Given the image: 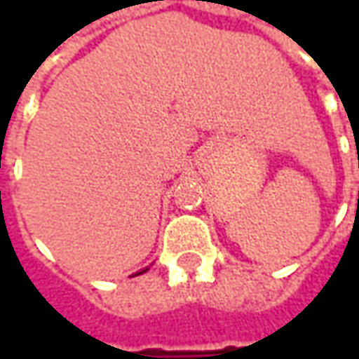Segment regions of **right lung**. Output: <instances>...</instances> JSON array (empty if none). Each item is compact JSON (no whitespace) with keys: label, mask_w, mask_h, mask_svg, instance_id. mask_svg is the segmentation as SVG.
Listing matches in <instances>:
<instances>
[{"label":"right lung","mask_w":359,"mask_h":359,"mask_svg":"<svg viewBox=\"0 0 359 359\" xmlns=\"http://www.w3.org/2000/svg\"><path fill=\"white\" fill-rule=\"evenodd\" d=\"M144 271H145V269H144ZM144 271H140V273H144Z\"/></svg>","instance_id":"1"}]
</instances>
